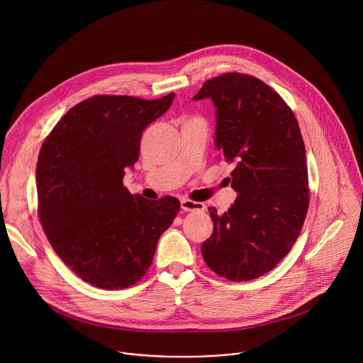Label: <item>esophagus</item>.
<instances>
[{
    "label": "esophagus",
    "instance_id": "obj_1",
    "mask_svg": "<svg viewBox=\"0 0 363 363\" xmlns=\"http://www.w3.org/2000/svg\"><path fill=\"white\" fill-rule=\"evenodd\" d=\"M181 208L184 211H203L205 210V205L202 202H195V201H191V199H182L181 201Z\"/></svg>",
    "mask_w": 363,
    "mask_h": 363
}]
</instances>
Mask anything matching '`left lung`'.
I'll list each match as a JSON object with an SVG mask.
<instances>
[{
	"label": "left lung",
	"instance_id": "obj_1",
	"mask_svg": "<svg viewBox=\"0 0 363 363\" xmlns=\"http://www.w3.org/2000/svg\"><path fill=\"white\" fill-rule=\"evenodd\" d=\"M194 100L211 99L216 147L228 164L238 192L223 216L214 206L211 237L202 242L203 260L233 281L266 274L297 240L308 208L306 149L286 101L264 82L225 73L205 82Z\"/></svg>",
	"mask_w": 363,
	"mask_h": 363
}]
</instances>
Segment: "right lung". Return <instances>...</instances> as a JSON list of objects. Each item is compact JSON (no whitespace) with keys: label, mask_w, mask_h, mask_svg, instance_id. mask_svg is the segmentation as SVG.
Instances as JSON below:
<instances>
[{"label":"right lung","mask_w":363,"mask_h":363,"mask_svg":"<svg viewBox=\"0 0 363 363\" xmlns=\"http://www.w3.org/2000/svg\"><path fill=\"white\" fill-rule=\"evenodd\" d=\"M174 97L86 99L57 122L40 149V223L56 254L89 284L118 290L139 281L179 211L174 196L147 201L123 186L126 168L139 158L142 132L171 108Z\"/></svg>","instance_id":"add662e5"}]
</instances>
